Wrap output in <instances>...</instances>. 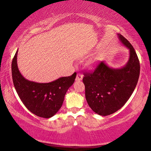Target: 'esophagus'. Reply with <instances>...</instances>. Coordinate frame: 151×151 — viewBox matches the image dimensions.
Returning <instances> with one entry per match:
<instances>
[{"instance_id":"34e87169","label":"esophagus","mask_w":151,"mask_h":151,"mask_svg":"<svg viewBox=\"0 0 151 151\" xmlns=\"http://www.w3.org/2000/svg\"><path fill=\"white\" fill-rule=\"evenodd\" d=\"M83 74L78 73H77V75H76L75 80H76V81H82V79H83Z\"/></svg>"}]
</instances>
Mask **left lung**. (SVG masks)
<instances>
[{
    "label": "left lung",
    "instance_id": "left-lung-1",
    "mask_svg": "<svg viewBox=\"0 0 151 151\" xmlns=\"http://www.w3.org/2000/svg\"><path fill=\"white\" fill-rule=\"evenodd\" d=\"M120 42L129 50L127 63L114 68L104 62L94 72L85 73L83 79L88 106L96 114L110 115L121 109L133 93L140 75V63L134 48L121 34Z\"/></svg>",
    "mask_w": 151,
    "mask_h": 151
}]
</instances>
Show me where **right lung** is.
<instances>
[{"instance_id":"right-lung-1","label":"right lung","mask_w":151,"mask_h":151,"mask_svg":"<svg viewBox=\"0 0 151 151\" xmlns=\"http://www.w3.org/2000/svg\"><path fill=\"white\" fill-rule=\"evenodd\" d=\"M17 53L18 50L12 62V76L18 95L32 113L42 118H50L62 106L66 93L73 85L76 73L47 83L29 81L18 68Z\"/></svg>"}]
</instances>
